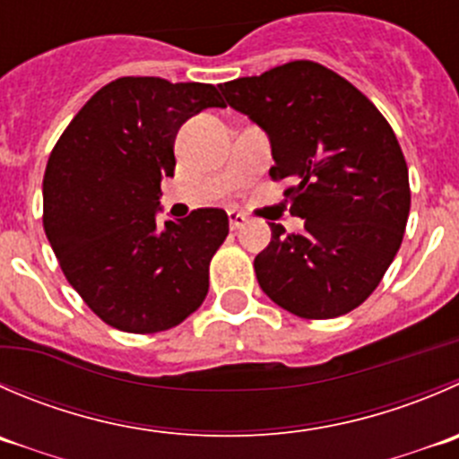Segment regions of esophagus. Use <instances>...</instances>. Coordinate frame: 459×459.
<instances>
[{"label": "esophagus", "instance_id": "1", "mask_svg": "<svg viewBox=\"0 0 459 459\" xmlns=\"http://www.w3.org/2000/svg\"><path fill=\"white\" fill-rule=\"evenodd\" d=\"M248 221V217L247 215H242V212H235V211H230L229 212V224H230V230H239L242 229L244 224H247Z\"/></svg>", "mask_w": 459, "mask_h": 459}]
</instances>
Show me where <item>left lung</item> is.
I'll return each instance as SVG.
<instances>
[{"label":"left lung","instance_id":"left-lung-1","mask_svg":"<svg viewBox=\"0 0 459 459\" xmlns=\"http://www.w3.org/2000/svg\"><path fill=\"white\" fill-rule=\"evenodd\" d=\"M226 102L266 132L275 181L305 233L271 224L257 253L262 291L300 318H336L377 289L411 212L408 166L393 127L345 78L311 60L220 84Z\"/></svg>","mask_w":459,"mask_h":459}]
</instances>
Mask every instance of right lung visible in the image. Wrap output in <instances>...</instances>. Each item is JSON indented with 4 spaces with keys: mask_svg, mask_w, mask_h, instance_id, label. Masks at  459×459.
<instances>
[{
    "mask_svg": "<svg viewBox=\"0 0 459 459\" xmlns=\"http://www.w3.org/2000/svg\"><path fill=\"white\" fill-rule=\"evenodd\" d=\"M224 107L212 84L118 78L74 117L44 172V233L71 287L111 327L154 333L188 318L229 235L221 208L157 226L179 127Z\"/></svg>",
    "mask_w": 459,
    "mask_h": 459,
    "instance_id": "right-lung-1",
    "label": "right lung"
}]
</instances>
